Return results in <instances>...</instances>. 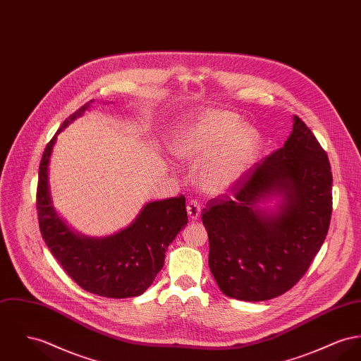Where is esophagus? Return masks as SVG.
<instances>
[{"instance_id": "34e87169", "label": "esophagus", "mask_w": 361, "mask_h": 361, "mask_svg": "<svg viewBox=\"0 0 361 361\" xmlns=\"http://www.w3.org/2000/svg\"><path fill=\"white\" fill-rule=\"evenodd\" d=\"M186 211H188V216L192 220H195L200 217L201 214V207L197 201H189L188 205H186Z\"/></svg>"}]
</instances>
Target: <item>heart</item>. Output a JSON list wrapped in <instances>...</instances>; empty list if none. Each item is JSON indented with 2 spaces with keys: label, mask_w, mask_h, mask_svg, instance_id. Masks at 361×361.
<instances>
[{
  "label": "heart",
  "mask_w": 361,
  "mask_h": 361,
  "mask_svg": "<svg viewBox=\"0 0 361 361\" xmlns=\"http://www.w3.org/2000/svg\"><path fill=\"white\" fill-rule=\"evenodd\" d=\"M173 153L185 163H197L194 179L208 194H220L237 183L257 153L255 134L240 127L235 115L207 111L179 128Z\"/></svg>",
  "instance_id": "heart-1"
}]
</instances>
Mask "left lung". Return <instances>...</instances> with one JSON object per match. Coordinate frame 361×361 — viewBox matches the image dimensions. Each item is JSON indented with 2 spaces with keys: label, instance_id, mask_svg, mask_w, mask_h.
<instances>
[{
  "label": "left lung",
  "instance_id": "8db88e82",
  "mask_svg": "<svg viewBox=\"0 0 361 361\" xmlns=\"http://www.w3.org/2000/svg\"><path fill=\"white\" fill-rule=\"evenodd\" d=\"M331 185L326 152L294 116L285 145L202 209L209 268L219 288L231 298L265 301L293 288L326 240ZM272 196L281 201L268 213L259 205Z\"/></svg>",
  "mask_w": 361,
  "mask_h": 361
}]
</instances>
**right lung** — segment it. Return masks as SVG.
<instances>
[{
  "label": "right lung",
  "instance_id": "obj_1",
  "mask_svg": "<svg viewBox=\"0 0 361 361\" xmlns=\"http://www.w3.org/2000/svg\"><path fill=\"white\" fill-rule=\"evenodd\" d=\"M93 101L64 121L42 154L37 189L39 230L54 259L83 290L109 298L137 297L153 283L164 265L169 243L188 224L186 200L182 194L149 202L128 227L102 238L80 235L67 226L51 204L50 154L57 135Z\"/></svg>",
  "mask_w": 361,
  "mask_h": 361
}]
</instances>
